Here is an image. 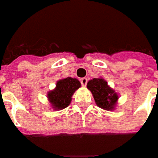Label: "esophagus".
Here are the masks:
<instances>
[{"label": "esophagus", "instance_id": "34e87169", "mask_svg": "<svg viewBox=\"0 0 158 158\" xmlns=\"http://www.w3.org/2000/svg\"><path fill=\"white\" fill-rule=\"evenodd\" d=\"M87 82H88V79H87L86 77H84V78H81V85L83 87H85L87 85Z\"/></svg>", "mask_w": 158, "mask_h": 158}]
</instances>
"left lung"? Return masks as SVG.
I'll use <instances>...</instances> for the list:
<instances>
[{
  "label": "left lung",
  "mask_w": 158,
  "mask_h": 158,
  "mask_svg": "<svg viewBox=\"0 0 158 158\" xmlns=\"http://www.w3.org/2000/svg\"><path fill=\"white\" fill-rule=\"evenodd\" d=\"M87 88L91 91L96 105L105 110H115L118 95L108 85L104 79L94 78L87 83Z\"/></svg>",
  "instance_id": "left-lung-1"
}]
</instances>
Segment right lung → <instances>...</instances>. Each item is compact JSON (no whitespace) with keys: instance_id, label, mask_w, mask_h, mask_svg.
I'll use <instances>...</instances> for the list:
<instances>
[{"instance_id":"add662e5","label":"right lung","mask_w":158,"mask_h":158,"mask_svg":"<svg viewBox=\"0 0 158 158\" xmlns=\"http://www.w3.org/2000/svg\"><path fill=\"white\" fill-rule=\"evenodd\" d=\"M80 87L81 82L76 78L67 77L59 80L56 82V87L48 92V99L52 109L60 110L67 108L71 102L73 94Z\"/></svg>"}]
</instances>
